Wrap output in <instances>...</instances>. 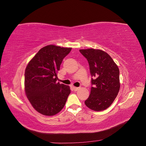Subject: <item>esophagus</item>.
Returning <instances> with one entry per match:
<instances>
[{"instance_id": "1", "label": "esophagus", "mask_w": 146, "mask_h": 146, "mask_svg": "<svg viewBox=\"0 0 146 146\" xmlns=\"http://www.w3.org/2000/svg\"><path fill=\"white\" fill-rule=\"evenodd\" d=\"M73 88H74V90L76 91H77V90H78L79 89H80V88H79V87H75V86H74Z\"/></svg>"}]
</instances>
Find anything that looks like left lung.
<instances>
[{
    "label": "left lung",
    "mask_w": 146,
    "mask_h": 146,
    "mask_svg": "<svg viewBox=\"0 0 146 146\" xmlns=\"http://www.w3.org/2000/svg\"><path fill=\"white\" fill-rule=\"evenodd\" d=\"M87 59L91 78V93L85 104L94 111H102L112 104L120 89L119 69L107 53L99 49L79 50Z\"/></svg>",
    "instance_id": "obj_1"
}]
</instances>
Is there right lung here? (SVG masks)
Segmentation results:
<instances>
[{"instance_id":"obj_1","label":"right lung","mask_w":146,"mask_h":146,"mask_svg":"<svg viewBox=\"0 0 146 146\" xmlns=\"http://www.w3.org/2000/svg\"><path fill=\"white\" fill-rule=\"evenodd\" d=\"M72 48L48 45L41 48L25 70V91L33 107L45 116L63 109L70 93L69 86L56 83L57 72Z\"/></svg>"}]
</instances>
